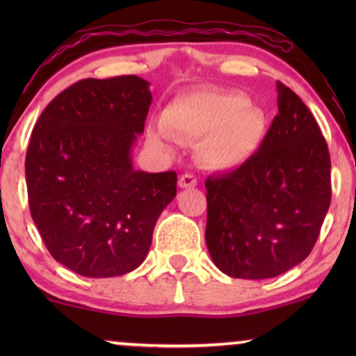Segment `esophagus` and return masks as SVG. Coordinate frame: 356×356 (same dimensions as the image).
Wrapping results in <instances>:
<instances>
[{
  "label": "esophagus",
  "mask_w": 356,
  "mask_h": 356,
  "mask_svg": "<svg viewBox=\"0 0 356 356\" xmlns=\"http://www.w3.org/2000/svg\"><path fill=\"white\" fill-rule=\"evenodd\" d=\"M178 184L181 188H194L197 184V179L191 173H184V175H181V178H179Z\"/></svg>",
  "instance_id": "1"
}]
</instances>
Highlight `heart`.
<instances>
[{"instance_id":"1","label":"heart","mask_w":356,"mask_h":356,"mask_svg":"<svg viewBox=\"0 0 356 356\" xmlns=\"http://www.w3.org/2000/svg\"><path fill=\"white\" fill-rule=\"evenodd\" d=\"M162 128L150 131L154 144L170 139H202L199 157L213 170L245 165L261 147L267 131L264 111L250 106L243 95L191 92L179 95L162 113Z\"/></svg>"}]
</instances>
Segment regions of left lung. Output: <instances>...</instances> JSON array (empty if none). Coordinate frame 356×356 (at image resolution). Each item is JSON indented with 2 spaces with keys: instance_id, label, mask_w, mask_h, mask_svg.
<instances>
[{
  "instance_id": "8db88e82",
  "label": "left lung",
  "mask_w": 356,
  "mask_h": 356,
  "mask_svg": "<svg viewBox=\"0 0 356 356\" xmlns=\"http://www.w3.org/2000/svg\"><path fill=\"white\" fill-rule=\"evenodd\" d=\"M275 115L245 165L211 175L206 243L223 274L261 280L309 256L330 206V155L303 100L277 82Z\"/></svg>"
}]
</instances>
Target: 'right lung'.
Instances as JSON below:
<instances>
[{"mask_svg": "<svg viewBox=\"0 0 356 356\" xmlns=\"http://www.w3.org/2000/svg\"><path fill=\"white\" fill-rule=\"evenodd\" d=\"M152 95L138 76L82 79L33 126L29 207L47 250L76 274L124 275L147 256L155 222L177 196V173L133 168Z\"/></svg>", "mask_w": 356, "mask_h": 356, "instance_id": "obj_1", "label": "right lung"}]
</instances>
